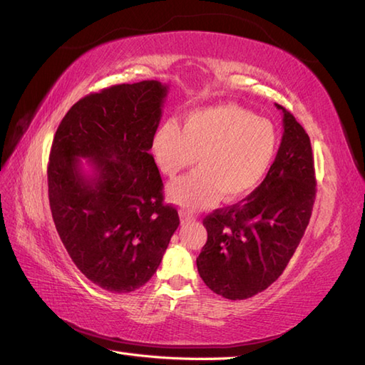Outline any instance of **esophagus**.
Wrapping results in <instances>:
<instances>
[{
  "label": "esophagus",
  "instance_id": "1",
  "mask_svg": "<svg viewBox=\"0 0 365 365\" xmlns=\"http://www.w3.org/2000/svg\"><path fill=\"white\" fill-rule=\"evenodd\" d=\"M180 217H181V223H187V222L195 220V217H193V215L189 214V212H185V210H181Z\"/></svg>",
  "mask_w": 365,
  "mask_h": 365
}]
</instances>
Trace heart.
I'll use <instances>...</instances> for the list:
<instances>
[{"label":"heart","mask_w":365,"mask_h":365,"mask_svg":"<svg viewBox=\"0 0 365 365\" xmlns=\"http://www.w3.org/2000/svg\"><path fill=\"white\" fill-rule=\"evenodd\" d=\"M278 150L270 120L232 103L197 109L182 120L160 125L151 139L159 170L173 178L198 170L168 185V197L184 207H206L222 197L226 203L253 192L269 172Z\"/></svg>","instance_id":"1"}]
</instances>
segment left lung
<instances>
[{
    "label": "left lung",
    "mask_w": 365,
    "mask_h": 365,
    "mask_svg": "<svg viewBox=\"0 0 365 365\" xmlns=\"http://www.w3.org/2000/svg\"><path fill=\"white\" fill-rule=\"evenodd\" d=\"M278 155L256 190L215 209L203 225L206 245L197 257L201 279L228 299L262 292L284 272L309 223L315 172L309 135L284 108Z\"/></svg>",
    "instance_id": "8db88e82"
}]
</instances>
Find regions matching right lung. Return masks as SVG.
Listing matches in <instances>:
<instances>
[{
	"label": "right lung",
	"mask_w": 365,
	"mask_h": 365,
	"mask_svg": "<svg viewBox=\"0 0 365 365\" xmlns=\"http://www.w3.org/2000/svg\"><path fill=\"white\" fill-rule=\"evenodd\" d=\"M167 91L140 81L87 95L53 139L48 198L56 230L81 273L114 294L150 281L180 225L150 155ZM79 157L89 159L91 175Z\"/></svg>",
	"instance_id": "right-lung-1"
}]
</instances>
